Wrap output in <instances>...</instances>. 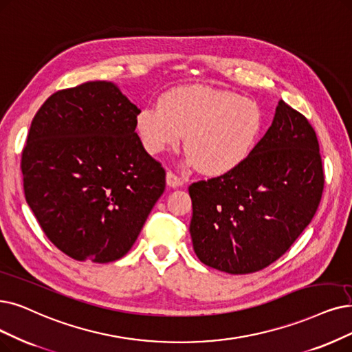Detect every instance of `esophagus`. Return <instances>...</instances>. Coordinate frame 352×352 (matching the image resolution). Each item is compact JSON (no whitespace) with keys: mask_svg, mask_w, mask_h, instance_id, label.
Segmentation results:
<instances>
[{"mask_svg":"<svg viewBox=\"0 0 352 352\" xmlns=\"http://www.w3.org/2000/svg\"><path fill=\"white\" fill-rule=\"evenodd\" d=\"M166 180H167V185L172 186V188H179L184 185V179H182L180 176H177L175 172L168 170L167 175H166Z\"/></svg>","mask_w":352,"mask_h":352,"instance_id":"esophagus-1","label":"esophagus"}]
</instances>
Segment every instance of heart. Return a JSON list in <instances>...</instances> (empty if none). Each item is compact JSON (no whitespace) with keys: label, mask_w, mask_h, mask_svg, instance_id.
I'll return each instance as SVG.
<instances>
[{"label":"heart","mask_w":352,"mask_h":352,"mask_svg":"<svg viewBox=\"0 0 352 352\" xmlns=\"http://www.w3.org/2000/svg\"><path fill=\"white\" fill-rule=\"evenodd\" d=\"M137 131L151 154L177 146L185 135L190 162L217 176L250 157L263 131V112L257 102L232 91L182 87L140 112Z\"/></svg>","instance_id":"obj_1"}]
</instances>
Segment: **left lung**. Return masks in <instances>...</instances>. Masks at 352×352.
Wrapping results in <instances>:
<instances>
[{"label":"left lung","instance_id":"8db88e82","mask_svg":"<svg viewBox=\"0 0 352 352\" xmlns=\"http://www.w3.org/2000/svg\"><path fill=\"white\" fill-rule=\"evenodd\" d=\"M323 185L314 127L278 101L272 127L241 166L189 186L196 256L230 274L265 269L312 221Z\"/></svg>","mask_w":352,"mask_h":352}]
</instances>
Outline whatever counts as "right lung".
<instances>
[{
    "instance_id": "1",
    "label": "right lung",
    "mask_w": 352,
    "mask_h": 352,
    "mask_svg": "<svg viewBox=\"0 0 352 352\" xmlns=\"http://www.w3.org/2000/svg\"><path fill=\"white\" fill-rule=\"evenodd\" d=\"M140 111L111 82L50 95L21 153L25 201L70 258L124 257L166 188V172L135 133Z\"/></svg>"
}]
</instances>
